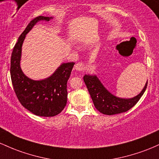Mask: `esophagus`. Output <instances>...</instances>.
Returning a JSON list of instances; mask_svg holds the SVG:
<instances>
[{"label": "esophagus", "mask_w": 159, "mask_h": 159, "mask_svg": "<svg viewBox=\"0 0 159 159\" xmlns=\"http://www.w3.org/2000/svg\"><path fill=\"white\" fill-rule=\"evenodd\" d=\"M74 67L76 70H79V71H83L85 68L84 65H83V63H82V62H79V63L76 64V65H75Z\"/></svg>", "instance_id": "34e87169"}]
</instances>
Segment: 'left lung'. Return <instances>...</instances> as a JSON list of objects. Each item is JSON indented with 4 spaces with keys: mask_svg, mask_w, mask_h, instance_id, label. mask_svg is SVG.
Segmentation results:
<instances>
[{
    "mask_svg": "<svg viewBox=\"0 0 159 159\" xmlns=\"http://www.w3.org/2000/svg\"><path fill=\"white\" fill-rule=\"evenodd\" d=\"M83 80L93 101L94 107L100 113L105 115H115L125 113L138 102L147 86V81L143 89L135 97L122 98L114 95L103 86L95 74H85Z\"/></svg>",
    "mask_w": 159,
    "mask_h": 159,
    "instance_id": "left-lung-1",
    "label": "left lung"
}]
</instances>
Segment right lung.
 <instances>
[{
	"mask_svg": "<svg viewBox=\"0 0 159 159\" xmlns=\"http://www.w3.org/2000/svg\"><path fill=\"white\" fill-rule=\"evenodd\" d=\"M53 17L38 16L28 25L18 39L12 50L10 76L14 91L22 105L39 116H55L64 110L67 103V83L74 62L62 63L49 77L40 80L30 79L20 66L22 47L26 34L40 21L49 22Z\"/></svg>",
	"mask_w": 159,
	"mask_h": 159,
	"instance_id": "1",
	"label": "right lung"
}]
</instances>
